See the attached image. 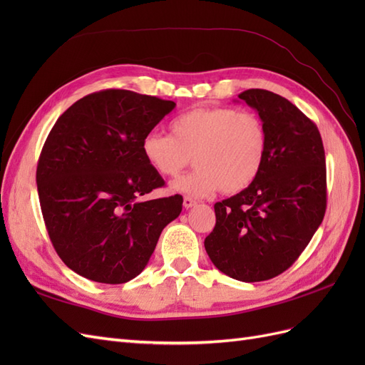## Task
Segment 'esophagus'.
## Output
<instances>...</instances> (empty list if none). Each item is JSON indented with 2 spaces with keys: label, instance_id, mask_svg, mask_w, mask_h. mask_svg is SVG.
<instances>
[{
  "label": "esophagus",
  "instance_id": "esophagus-1",
  "mask_svg": "<svg viewBox=\"0 0 365 365\" xmlns=\"http://www.w3.org/2000/svg\"><path fill=\"white\" fill-rule=\"evenodd\" d=\"M182 205H184V208H192V207L196 205V201L192 200V197H189V196H185L184 201H182Z\"/></svg>",
  "mask_w": 365,
  "mask_h": 365
}]
</instances>
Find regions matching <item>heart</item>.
Returning <instances> with one entry per match:
<instances>
[{
  "instance_id": "1",
  "label": "heart",
  "mask_w": 365,
  "mask_h": 365,
  "mask_svg": "<svg viewBox=\"0 0 365 365\" xmlns=\"http://www.w3.org/2000/svg\"><path fill=\"white\" fill-rule=\"evenodd\" d=\"M172 135L152 130L141 141L143 157L165 178L187 165L196 169L170 184L173 192L205 197L216 190L239 193L257 178L268 152V132L254 113L228 106L193 108L176 117Z\"/></svg>"
}]
</instances>
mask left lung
Wrapping results in <instances>:
<instances>
[{
    "instance_id": "1",
    "label": "left lung",
    "mask_w": 365,
    "mask_h": 365,
    "mask_svg": "<svg viewBox=\"0 0 365 365\" xmlns=\"http://www.w3.org/2000/svg\"><path fill=\"white\" fill-rule=\"evenodd\" d=\"M239 98L267 128V158L250 187L215 204L204 247L220 272L252 283L288 269L322 225L326 158L318 128L288 98L257 88Z\"/></svg>"
}]
</instances>
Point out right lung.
<instances>
[{
  "label": "right lung",
  "instance_id": "1",
  "mask_svg": "<svg viewBox=\"0 0 365 365\" xmlns=\"http://www.w3.org/2000/svg\"><path fill=\"white\" fill-rule=\"evenodd\" d=\"M175 106L105 90L77 101L50 130L36 170L39 202L54 250L76 274L108 284L132 280L180 216V195L140 201L164 185L141 141Z\"/></svg>",
  "mask_w": 365,
  "mask_h": 365
}]
</instances>
